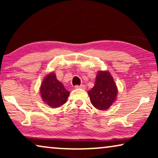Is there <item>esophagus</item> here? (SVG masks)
<instances>
[{
    "label": "esophagus",
    "mask_w": 158,
    "mask_h": 158,
    "mask_svg": "<svg viewBox=\"0 0 158 158\" xmlns=\"http://www.w3.org/2000/svg\"><path fill=\"white\" fill-rule=\"evenodd\" d=\"M75 88H77V89H78V88H81V89H85V86L84 85H76L75 86Z\"/></svg>",
    "instance_id": "obj_1"
}]
</instances>
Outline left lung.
Segmentation results:
<instances>
[{"mask_svg":"<svg viewBox=\"0 0 158 158\" xmlns=\"http://www.w3.org/2000/svg\"><path fill=\"white\" fill-rule=\"evenodd\" d=\"M90 102L99 110H106L113 104L117 96V88L111 74L99 71L94 87L88 91Z\"/></svg>","mask_w":158,"mask_h":158,"instance_id":"1","label":"left lung"}]
</instances>
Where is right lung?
I'll return each mask as SVG.
<instances>
[{
    "instance_id": "add662e5",
    "label": "right lung",
    "mask_w": 158,
    "mask_h": 158,
    "mask_svg": "<svg viewBox=\"0 0 158 158\" xmlns=\"http://www.w3.org/2000/svg\"><path fill=\"white\" fill-rule=\"evenodd\" d=\"M40 93L43 101L52 108H57L64 104L70 94L54 73L47 75L42 81Z\"/></svg>"
}]
</instances>
